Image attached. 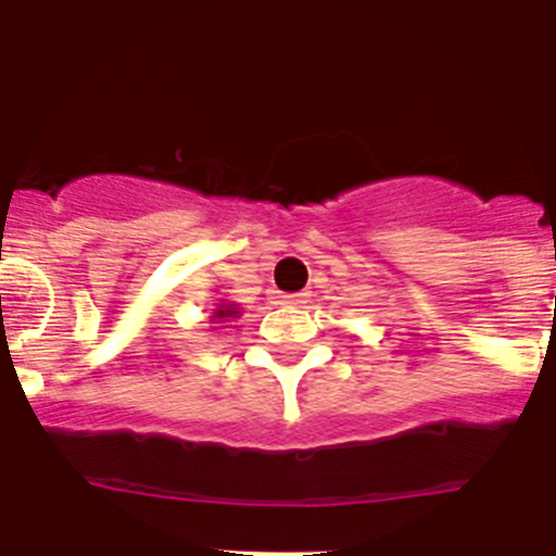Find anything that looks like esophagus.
<instances>
[{"label": "esophagus", "mask_w": 556, "mask_h": 556, "mask_svg": "<svg viewBox=\"0 0 556 556\" xmlns=\"http://www.w3.org/2000/svg\"><path fill=\"white\" fill-rule=\"evenodd\" d=\"M281 301H283V303H289V306H301V303H306V294H303V292H292V294H283Z\"/></svg>", "instance_id": "1"}]
</instances>
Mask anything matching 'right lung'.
<instances>
[{"instance_id":"right-lung-1","label":"right lung","mask_w":556,"mask_h":556,"mask_svg":"<svg viewBox=\"0 0 556 556\" xmlns=\"http://www.w3.org/2000/svg\"><path fill=\"white\" fill-rule=\"evenodd\" d=\"M236 314H239V312H233V306L217 308V317H219V320H223V317H236Z\"/></svg>"}]
</instances>
